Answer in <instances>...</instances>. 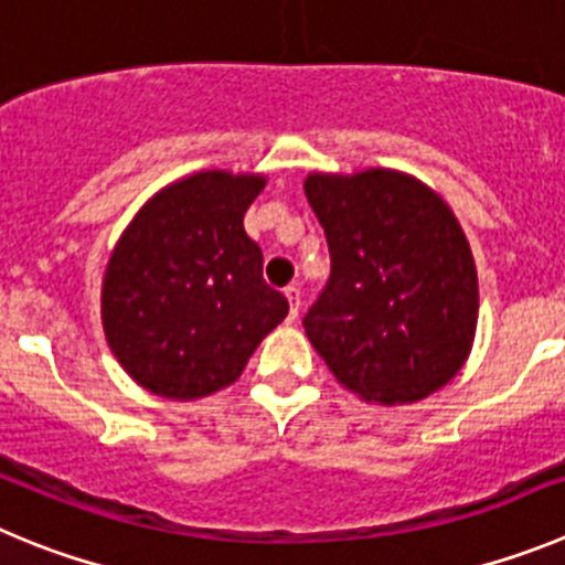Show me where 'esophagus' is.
Instances as JSON below:
<instances>
[{
	"label": "esophagus",
	"instance_id": "34e87169",
	"mask_svg": "<svg viewBox=\"0 0 565 565\" xmlns=\"http://www.w3.org/2000/svg\"><path fill=\"white\" fill-rule=\"evenodd\" d=\"M284 295H287V301H289V320H295L298 318V309H301V289L287 287L284 289Z\"/></svg>",
	"mask_w": 565,
	"mask_h": 565
}]
</instances>
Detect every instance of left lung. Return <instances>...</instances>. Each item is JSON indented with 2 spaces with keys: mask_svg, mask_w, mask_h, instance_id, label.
<instances>
[{
  "mask_svg": "<svg viewBox=\"0 0 565 565\" xmlns=\"http://www.w3.org/2000/svg\"><path fill=\"white\" fill-rule=\"evenodd\" d=\"M303 191L332 256L303 329L334 380L371 405L450 383L479 327V273L450 205L396 169L312 171Z\"/></svg>",
  "mask_w": 565,
  "mask_h": 565,
  "instance_id": "left-lung-1",
  "label": "left lung"
}]
</instances>
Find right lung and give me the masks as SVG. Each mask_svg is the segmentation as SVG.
Listing matches in <instances>:
<instances>
[{"label":"right lung","instance_id":"1","mask_svg":"<svg viewBox=\"0 0 565 565\" xmlns=\"http://www.w3.org/2000/svg\"><path fill=\"white\" fill-rule=\"evenodd\" d=\"M264 174L207 169L160 188L120 233L100 287L111 354L140 388L202 399L236 383L287 318L245 213Z\"/></svg>","mask_w":565,"mask_h":565}]
</instances>
